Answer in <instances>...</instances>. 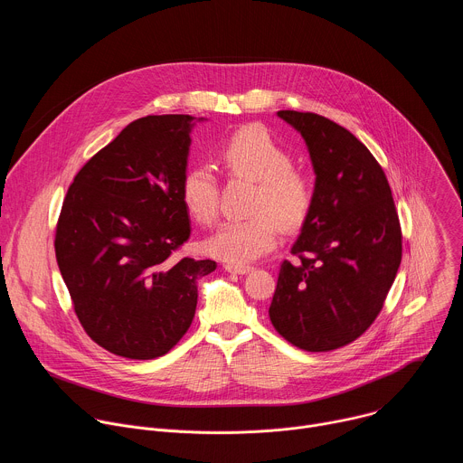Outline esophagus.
<instances>
[{"mask_svg": "<svg viewBox=\"0 0 463 463\" xmlns=\"http://www.w3.org/2000/svg\"><path fill=\"white\" fill-rule=\"evenodd\" d=\"M223 269L227 273H234V275H247V273L252 271L250 266H236V263H225Z\"/></svg>", "mask_w": 463, "mask_h": 463, "instance_id": "34e87169", "label": "esophagus"}]
</instances>
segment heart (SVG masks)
Returning a JSON list of instances; mask_svg holds the SVG:
<instances>
[{
  "label": "heart",
  "instance_id": "b5f03b06",
  "mask_svg": "<svg viewBox=\"0 0 463 463\" xmlns=\"http://www.w3.org/2000/svg\"><path fill=\"white\" fill-rule=\"evenodd\" d=\"M220 159L229 174L256 181L250 200L256 214L223 222L205 247L214 258L241 266L277 247L280 225L293 231L306 222L315 202V184L306 172L293 168L291 154L260 126L234 131L222 145ZM181 202L197 223H214L220 202L218 179L211 166L186 168Z\"/></svg>",
  "mask_w": 463,
  "mask_h": 463
}]
</instances>
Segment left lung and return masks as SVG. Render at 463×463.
Here are the masks:
<instances>
[{
  "mask_svg": "<svg viewBox=\"0 0 463 463\" xmlns=\"http://www.w3.org/2000/svg\"><path fill=\"white\" fill-rule=\"evenodd\" d=\"M302 136L315 202L284 261L269 318L306 352L361 337L379 315L402 263V227L386 175L343 126L317 113H277Z\"/></svg>",
  "mask_w": 463,
  "mask_h": 463,
  "instance_id": "obj_1",
  "label": "left lung"
}]
</instances>
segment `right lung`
<instances>
[{
    "label": "right lung",
    "mask_w": 463,
    "mask_h": 463,
    "mask_svg": "<svg viewBox=\"0 0 463 463\" xmlns=\"http://www.w3.org/2000/svg\"><path fill=\"white\" fill-rule=\"evenodd\" d=\"M192 115L129 122L75 175L56 225L61 279L86 334L126 359H156L186 334L213 260H175L190 236L181 202Z\"/></svg>",
    "instance_id": "add662e5"
}]
</instances>
